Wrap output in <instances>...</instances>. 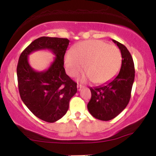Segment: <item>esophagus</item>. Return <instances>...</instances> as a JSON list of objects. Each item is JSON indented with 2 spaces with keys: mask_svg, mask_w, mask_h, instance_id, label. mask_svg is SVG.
I'll use <instances>...</instances> for the list:
<instances>
[{
  "mask_svg": "<svg viewBox=\"0 0 156 156\" xmlns=\"http://www.w3.org/2000/svg\"><path fill=\"white\" fill-rule=\"evenodd\" d=\"M83 85H81V84H78V85H77V88H78V90H80V89H81L82 88H83Z\"/></svg>",
  "mask_w": 156,
  "mask_h": 156,
  "instance_id": "obj_1",
  "label": "esophagus"
}]
</instances>
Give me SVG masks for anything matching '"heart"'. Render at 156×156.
Wrapping results in <instances>:
<instances>
[{
    "instance_id": "heart-1",
    "label": "heart",
    "mask_w": 156,
    "mask_h": 156,
    "mask_svg": "<svg viewBox=\"0 0 156 156\" xmlns=\"http://www.w3.org/2000/svg\"><path fill=\"white\" fill-rule=\"evenodd\" d=\"M68 74L75 77L85 69L87 78L94 83H105L115 77L122 64V54L115 45L100 40H89L68 51L64 57Z\"/></svg>"
}]
</instances>
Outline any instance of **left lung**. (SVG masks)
Returning <instances> with one entry per match:
<instances>
[{
	"label": "left lung",
	"instance_id": "1",
	"mask_svg": "<svg viewBox=\"0 0 156 156\" xmlns=\"http://www.w3.org/2000/svg\"><path fill=\"white\" fill-rule=\"evenodd\" d=\"M122 54L120 71L114 79L101 87L90 88L92 97L87 104L96 119L108 121L119 115L129 103L135 78L133 58L124 44L113 39Z\"/></svg>",
	"mask_w": 156,
	"mask_h": 156
}]
</instances>
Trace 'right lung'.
I'll return each mask as SVG.
<instances>
[{
    "instance_id": "1",
    "label": "right lung",
    "mask_w": 156,
    "mask_h": 156,
    "mask_svg": "<svg viewBox=\"0 0 156 156\" xmlns=\"http://www.w3.org/2000/svg\"><path fill=\"white\" fill-rule=\"evenodd\" d=\"M69 40L42 37L35 39L20 55L17 67L20 95L37 117L48 122L58 120L67 113L69 103L77 92V83L66 74L64 57ZM48 49L56 58L47 71L37 72L28 63L32 51Z\"/></svg>"
}]
</instances>
